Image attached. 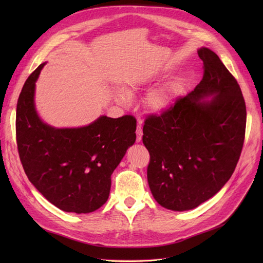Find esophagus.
I'll list each match as a JSON object with an SVG mask.
<instances>
[{
    "label": "esophagus",
    "instance_id": "obj_1",
    "mask_svg": "<svg viewBox=\"0 0 263 263\" xmlns=\"http://www.w3.org/2000/svg\"><path fill=\"white\" fill-rule=\"evenodd\" d=\"M138 126H137V129H136V140L137 142L141 141V138H142V128H141V119H138Z\"/></svg>",
    "mask_w": 263,
    "mask_h": 263
}]
</instances>
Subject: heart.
<instances>
[{
  "instance_id": "heart-1",
  "label": "heart",
  "mask_w": 263,
  "mask_h": 263,
  "mask_svg": "<svg viewBox=\"0 0 263 263\" xmlns=\"http://www.w3.org/2000/svg\"><path fill=\"white\" fill-rule=\"evenodd\" d=\"M140 82L136 81L135 82L130 90L129 93L124 90H119L116 91L115 93V98L116 100L122 103V104H129L132 102V97L130 94L137 90L140 86ZM178 94V85L176 83H168L157 87L156 90H154L149 94L148 97V105L151 109L156 110V112H164V110L169 109L171 105L173 104L174 99H176Z\"/></svg>"
}]
</instances>
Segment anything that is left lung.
Returning <instances> with one entry per match:
<instances>
[{"label": "left lung", "mask_w": 263, "mask_h": 263, "mask_svg": "<svg viewBox=\"0 0 263 263\" xmlns=\"http://www.w3.org/2000/svg\"><path fill=\"white\" fill-rule=\"evenodd\" d=\"M197 53L202 81L169 109L147 116L142 129L150 191L171 211L195 209L216 194L234 173L245 140L239 84L214 51L203 47Z\"/></svg>", "instance_id": "8db88e82"}]
</instances>
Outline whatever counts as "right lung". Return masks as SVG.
<instances>
[{"label":"right lung","mask_w":263,"mask_h":263,"mask_svg":"<svg viewBox=\"0 0 263 263\" xmlns=\"http://www.w3.org/2000/svg\"><path fill=\"white\" fill-rule=\"evenodd\" d=\"M42 63L24 84L16 107V142L28 180L65 212L97 211L109 195L110 176L136 140V118L101 116L80 128H53L38 117L35 82Z\"/></svg>","instance_id":"1"}]
</instances>
